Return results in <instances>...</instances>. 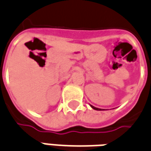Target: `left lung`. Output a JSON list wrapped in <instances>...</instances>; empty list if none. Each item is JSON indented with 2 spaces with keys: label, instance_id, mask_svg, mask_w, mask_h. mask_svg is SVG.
I'll return each mask as SVG.
<instances>
[{
  "label": "left lung",
  "instance_id": "1",
  "mask_svg": "<svg viewBox=\"0 0 151 151\" xmlns=\"http://www.w3.org/2000/svg\"><path fill=\"white\" fill-rule=\"evenodd\" d=\"M91 107L92 109H96V110H101V109H98V108H96V107H94V106H92V105H91Z\"/></svg>",
  "mask_w": 151,
  "mask_h": 151
}]
</instances>
